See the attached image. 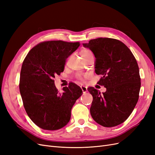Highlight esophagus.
Segmentation results:
<instances>
[{
	"instance_id": "obj_1",
	"label": "esophagus",
	"mask_w": 155,
	"mask_h": 155,
	"mask_svg": "<svg viewBox=\"0 0 155 155\" xmlns=\"http://www.w3.org/2000/svg\"><path fill=\"white\" fill-rule=\"evenodd\" d=\"M81 90H82V91H83V93H85V92H87V87L81 86Z\"/></svg>"
}]
</instances>
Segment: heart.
<instances>
[{"instance_id": "heart-1", "label": "heart", "mask_w": 155, "mask_h": 155, "mask_svg": "<svg viewBox=\"0 0 155 155\" xmlns=\"http://www.w3.org/2000/svg\"><path fill=\"white\" fill-rule=\"evenodd\" d=\"M91 54H92V51L90 50H88V49H83L81 51V56H85V55H87ZM79 78L82 79V77L81 76H79Z\"/></svg>"}]
</instances>
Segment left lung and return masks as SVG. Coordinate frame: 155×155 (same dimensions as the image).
<instances>
[{
  "label": "left lung",
  "mask_w": 155,
  "mask_h": 155,
  "mask_svg": "<svg viewBox=\"0 0 155 155\" xmlns=\"http://www.w3.org/2000/svg\"><path fill=\"white\" fill-rule=\"evenodd\" d=\"M83 46L94 55L95 72L101 76L97 83L106 88L102 94L94 87L88 88L93 97L92 118L105 127L122 124L138 100L141 83L137 60L127 46L114 39L101 37Z\"/></svg>",
  "instance_id": "1"
}]
</instances>
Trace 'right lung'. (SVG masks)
<instances>
[{"mask_svg": "<svg viewBox=\"0 0 155 155\" xmlns=\"http://www.w3.org/2000/svg\"><path fill=\"white\" fill-rule=\"evenodd\" d=\"M80 45L63 41H45L36 45L23 61L19 90L29 118L40 128L55 130L66 125L71 110L83 91L76 84L58 92L53 79L64 70L67 59Z\"/></svg>", "mask_w": 155, "mask_h": 155, "instance_id": "obj_1", "label": "right lung"}]
</instances>
